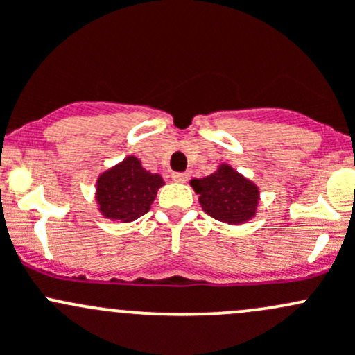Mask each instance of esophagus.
Returning <instances> with one entry per match:
<instances>
[{
  "label": "esophagus",
  "instance_id": "obj_1",
  "mask_svg": "<svg viewBox=\"0 0 355 355\" xmlns=\"http://www.w3.org/2000/svg\"><path fill=\"white\" fill-rule=\"evenodd\" d=\"M188 178H189L188 173H173V179H174V181H178V182L188 181Z\"/></svg>",
  "mask_w": 355,
  "mask_h": 355
}]
</instances>
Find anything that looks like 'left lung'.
<instances>
[{"mask_svg": "<svg viewBox=\"0 0 355 355\" xmlns=\"http://www.w3.org/2000/svg\"><path fill=\"white\" fill-rule=\"evenodd\" d=\"M191 186L203 210L220 222L243 224L257 211L258 188L229 166H220L203 179H193Z\"/></svg>", "mask_w": 355, "mask_h": 355, "instance_id": "obj_1", "label": "left lung"}]
</instances>
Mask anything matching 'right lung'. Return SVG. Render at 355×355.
<instances>
[{"label": "right lung", "mask_w": 355, "mask_h": 355, "mask_svg": "<svg viewBox=\"0 0 355 355\" xmlns=\"http://www.w3.org/2000/svg\"><path fill=\"white\" fill-rule=\"evenodd\" d=\"M162 184L159 174L144 169L137 157H128L98 178L97 202L107 218L130 222L150 210L157 189Z\"/></svg>", "instance_id": "obj_1"}]
</instances>
